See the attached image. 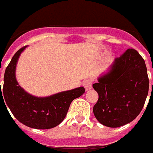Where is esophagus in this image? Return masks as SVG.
I'll list each match as a JSON object with an SVG mask.
<instances>
[{
	"label": "esophagus",
	"mask_w": 153,
	"mask_h": 153,
	"mask_svg": "<svg viewBox=\"0 0 153 153\" xmlns=\"http://www.w3.org/2000/svg\"><path fill=\"white\" fill-rule=\"evenodd\" d=\"M83 86L86 89V91H89L92 88V80L90 79H86L85 81L83 82Z\"/></svg>",
	"instance_id": "1"
}]
</instances>
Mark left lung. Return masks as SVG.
Here are the masks:
<instances>
[{"label": "left lung", "mask_w": 153, "mask_h": 153, "mask_svg": "<svg viewBox=\"0 0 153 153\" xmlns=\"http://www.w3.org/2000/svg\"><path fill=\"white\" fill-rule=\"evenodd\" d=\"M93 87L98 94L93 112L101 124L117 128L129 123L141 112L149 93L145 60L135 49H127Z\"/></svg>", "instance_id": "left-lung-1"}]
</instances>
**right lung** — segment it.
<instances>
[{
    "instance_id": "right-lung-1",
    "label": "right lung",
    "mask_w": 153,
    "mask_h": 153,
    "mask_svg": "<svg viewBox=\"0 0 153 153\" xmlns=\"http://www.w3.org/2000/svg\"><path fill=\"white\" fill-rule=\"evenodd\" d=\"M26 47L16 52L6 67L0 97H4L13 116L25 126L37 129L54 128L64 120L72 101L82 95L85 89L79 87L47 98H37L25 92L18 85L15 71L18 58Z\"/></svg>"
}]
</instances>
